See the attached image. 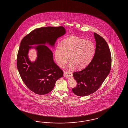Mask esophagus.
Masks as SVG:
<instances>
[{
  "label": "esophagus",
  "instance_id": "obj_1",
  "mask_svg": "<svg viewBox=\"0 0 128 128\" xmlns=\"http://www.w3.org/2000/svg\"><path fill=\"white\" fill-rule=\"evenodd\" d=\"M64 76L66 77H71L73 75H72V73L70 72L64 71Z\"/></svg>",
  "mask_w": 128,
  "mask_h": 128
}]
</instances>
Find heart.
<instances>
[{"label":"heart","mask_w":128,"mask_h":128,"mask_svg":"<svg viewBox=\"0 0 128 128\" xmlns=\"http://www.w3.org/2000/svg\"><path fill=\"white\" fill-rule=\"evenodd\" d=\"M94 46L90 40H85L76 36H71L62 40L55 49V61L60 66L69 60L68 67L73 69L83 68L90 62L94 52Z\"/></svg>","instance_id":"b5f03b06"}]
</instances>
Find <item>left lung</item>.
I'll return each mask as SVG.
<instances>
[{
	"label": "left lung",
	"mask_w": 128,
	"mask_h": 128,
	"mask_svg": "<svg viewBox=\"0 0 128 128\" xmlns=\"http://www.w3.org/2000/svg\"><path fill=\"white\" fill-rule=\"evenodd\" d=\"M94 36L96 48L93 59L85 68L73 73L77 85L72 88V91L80 96H88L95 92L110 71L111 55L107 43L95 32Z\"/></svg>",
	"instance_id": "1"
}]
</instances>
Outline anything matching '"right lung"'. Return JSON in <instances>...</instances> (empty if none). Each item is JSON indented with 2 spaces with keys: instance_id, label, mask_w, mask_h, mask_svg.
<instances>
[{
  "instance_id": "right-lung-1",
  "label": "right lung",
  "mask_w": 128,
  "mask_h": 128,
  "mask_svg": "<svg viewBox=\"0 0 128 128\" xmlns=\"http://www.w3.org/2000/svg\"><path fill=\"white\" fill-rule=\"evenodd\" d=\"M66 34L63 26L42 27L35 29L22 40L17 55V68L23 82L32 91L38 94L51 92L56 82L62 77L63 72L55 64L53 54L45 46L48 43L52 46L59 37ZM38 51V58L32 62L28 58V51L32 47Z\"/></svg>"
}]
</instances>
